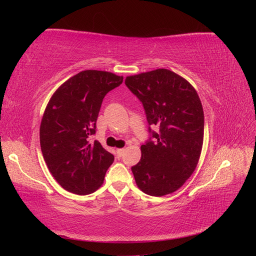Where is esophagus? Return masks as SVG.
<instances>
[{
  "label": "esophagus",
  "mask_w": 256,
  "mask_h": 256,
  "mask_svg": "<svg viewBox=\"0 0 256 256\" xmlns=\"http://www.w3.org/2000/svg\"><path fill=\"white\" fill-rule=\"evenodd\" d=\"M124 152H125V150H124V148H118V150H116V154H118V157H122V154H124Z\"/></svg>",
  "instance_id": "obj_1"
}]
</instances>
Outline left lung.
Listing matches in <instances>:
<instances>
[{
  "mask_svg": "<svg viewBox=\"0 0 256 256\" xmlns=\"http://www.w3.org/2000/svg\"><path fill=\"white\" fill-rule=\"evenodd\" d=\"M125 83L142 102L150 125L159 128L152 132L154 141L141 146V160L131 168L136 186L148 196L170 194L198 164L204 140L202 102L187 80L166 68L128 76Z\"/></svg>",
  "mask_w": 256,
  "mask_h": 256,
  "instance_id": "left-lung-1",
  "label": "left lung"
}]
</instances>
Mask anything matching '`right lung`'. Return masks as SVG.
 Segmentation results:
<instances>
[{
  "instance_id": "1",
  "label": "right lung",
  "mask_w": 256,
  "mask_h": 256,
  "mask_svg": "<svg viewBox=\"0 0 256 256\" xmlns=\"http://www.w3.org/2000/svg\"><path fill=\"white\" fill-rule=\"evenodd\" d=\"M122 76L83 70L54 92L40 129V147L50 173L62 187L85 196L102 187L114 156L90 142L104 96L122 83Z\"/></svg>"
}]
</instances>
